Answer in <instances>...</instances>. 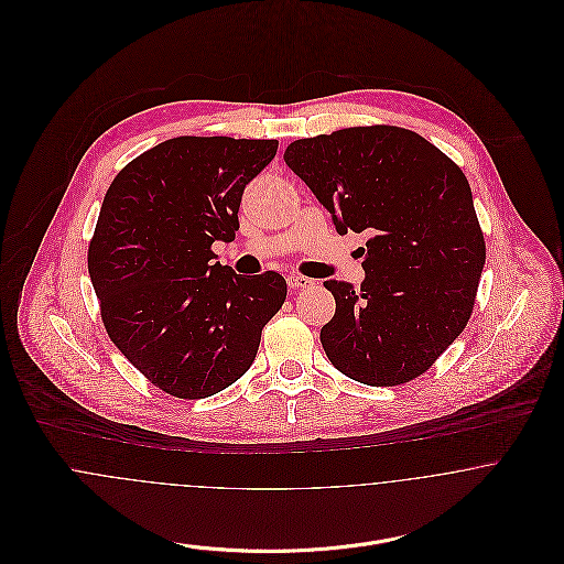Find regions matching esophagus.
I'll use <instances>...</instances> for the list:
<instances>
[{
    "instance_id": "esophagus-1",
    "label": "esophagus",
    "mask_w": 564,
    "mask_h": 564,
    "mask_svg": "<svg viewBox=\"0 0 564 564\" xmlns=\"http://www.w3.org/2000/svg\"><path fill=\"white\" fill-rule=\"evenodd\" d=\"M286 282H289L291 289H311V286L315 284V280H311V278H306V275H300V273H291V275L286 278Z\"/></svg>"
}]
</instances>
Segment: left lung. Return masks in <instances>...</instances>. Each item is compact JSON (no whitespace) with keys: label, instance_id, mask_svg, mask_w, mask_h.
<instances>
[{"label":"left lung","instance_id":"left-lung-1","mask_svg":"<svg viewBox=\"0 0 564 564\" xmlns=\"http://www.w3.org/2000/svg\"><path fill=\"white\" fill-rule=\"evenodd\" d=\"M284 161L338 235L369 237L360 291L343 280L323 282L336 300L322 327L325 356L369 387L421 376L465 329L482 275L486 245L465 173L395 126L300 139Z\"/></svg>","mask_w":564,"mask_h":564}]
</instances>
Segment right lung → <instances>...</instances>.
<instances>
[{
  "mask_svg": "<svg viewBox=\"0 0 564 564\" xmlns=\"http://www.w3.org/2000/svg\"><path fill=\"white\" fill-rule=\"evenodd\" d=\"M278 141L177 137L110 184L88 273L119 351L164 393L204 400L251 367L260 332L282 308L278 271L239 275L213 242L235 241L245 186Z\"/></svg>",
  "mask_w": 564,
  "mask_h": 564,
  "instance_id": "right-lung-1",
  "label": "right lung"
}]
</instances>
